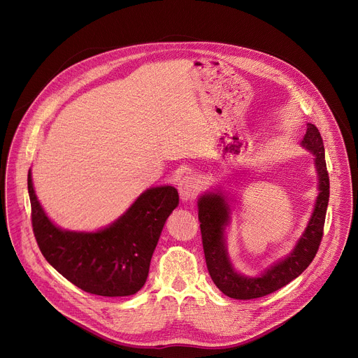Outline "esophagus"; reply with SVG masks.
<instances>
[{
	"label": "esophagus",
	"instance_id": "obj_1",
	"mask_svg": "<svg viewBox=\"0 0 358 358\" xmlns=\"http://www.w3.org/2000/svg\"><path fill=\"white\" fill-rule=\"evenodd\" d=\"M178 191H180V196L182 201L194 199L199 191L198 181L192 176H185L181 178V181L178 184Z\"/></svg>",
	"mask_w": 358,
	"mask_h": 358
}]
</instances>
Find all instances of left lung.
<instances>
[{"mask_svg": "<svg viewBox=\"0 0 358 358\" xmlns=\"http://www.w3.org/2000/svg\"><path fill=\"white\" fill-rule=\"evenodd\" d=\"M301 144L315 155L320 192L308 228L292 253L271 266L264 275L248 278L236 273L232 268L224 242V227L229 220V207L221 192L206 194L198 201V221L207 268L213 282L228 297L249 300L273 293L296 279L316 257L323 238L330 196V181L324 159L323 138L315 124H308V131H306Z\"/></svg>", "mask_w": 358, "mask_h": 358, "instance_id": "obj_1", "label": "left lung"}]
</instances>
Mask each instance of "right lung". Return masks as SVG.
<instances>
[{
  "label": "right lung",
  "mask_w": 358,
  "mask_h": 358,
  "mask_svg": "<svg viewBox=\"0 0 358 358\" xmlns=\"http://www.w3.org/2000/svg\"><path fill=\"white\" fill-rule=\"evenodd\" d=\"M31 221L43 258L79 289L108 297L130 296L145 283L163 227L178 206L171 185L150 188L109 228L71 232L55 227L36 199L28 173Z\"/></svg>",
  "instance_id": "right-lung-1"
}]
</instances>
